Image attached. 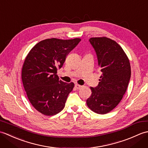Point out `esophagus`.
<instances>
[{"mask_svg":"<svg viewBox=\"0 0 148 148\" xmlns=\"http://www.w3.org/2000/svg\"><path fill=\"white\" fill-rule=\"evenodd\" d=\"M82 87H83L82 86H81V85H79V84H75V88H76L77 90L81 89Z\"/></svg>","mask_w":148,"mask_h":148,"instance_id":"1","label":"esophagus"}]
</instances>
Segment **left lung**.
<instances>
[{
    "label": "left lung",
    "mask_w": 148,
    "mask_h": 148,
    "mask_svg": "<svg viewBox=\"0 0 148 148\" xmlns=\"http://www.w3.org/2000/svg\"><path fill=\"white\" fill-rule=\"evenodd\" d=\"M89 41L95 49L102 75L99 84L91 87L86 100L88 108L104 114L114 109L126 92L131 76L129 60L121 47L106 37H92Z\"/></svg>",
    "instance_id": "obj_1"
}]
</instances>
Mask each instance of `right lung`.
Wrapping results in <instances>:
<instances>
[{
    "label": "right lung",
    "mask_w": 148,
    "mask_h": 148,
    "mask_svg": "<svg viewBox=\"0 0 148 148\" xmlns=\"http://www.w3.org/2000/svg\"><path fill=\"white\" fill-rule=\"evenodd\" d=\"M81 41L79 38L41 40L34 46L25 60L21 79L31 104L46 116H53L64 108L73 83H67L56 75L66 56Z\"/></svg>",
    "instance_id": "right-lung-1"
}]
</instances>
